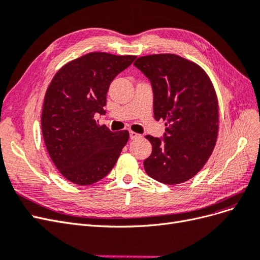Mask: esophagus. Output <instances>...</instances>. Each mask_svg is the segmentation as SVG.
<instances>
[{"label": "esophagus", "mask_w": 260, "mask_h": 260, "mask_svg": "<svg viewBox=\"0 0 260 260\" xmlns=\"http://www.w3.org/2000/svg\"><path fill=\"white\" fill-rule=\"evenodd\" d=\"M140 138H141V135H139V133L130 131V139L131 140H136V139H140Z\"/></svg>", "instance_id": "esophagus-1"}]
</instances>
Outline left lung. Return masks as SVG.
<instances>
[{"instance_id":"obj_1","label":"left lung","mask_w":260,"mask_h":260,"mask_svg":"<svg viewBox=\"0 0 260 260\" xmlns=\"http://www.w3.org/2000/svg\"><path fill=\"white\" fill-rule=\"evenodd\" d=\"M135 66L151 81L154 118L166 120L164 138H145L152 154L144 160L146 174L174 185L193 178L214 151L219 129V105L205 70L175 54L139 57Z\"/></svg>"}]
</instances>
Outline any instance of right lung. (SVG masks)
<instances>
[{"label": "right lung", "instance_id": "add662e5", "mask_svg": "<svg viewBox=\"0 0 260 260\" xmlns=\"http://www.w3.org/2000/svg\"><path fill=\"white\" fill-rule=\"evenodd\" d=\"M135 59L92 52L53 77L44 96L42 135L55 167L70 182L89 185L106 177L127 144V130L112 132L94 116L105 114L109 84Z\"/></svg>", "mask_w": 260, "mask_h": 260}]
</instances>
